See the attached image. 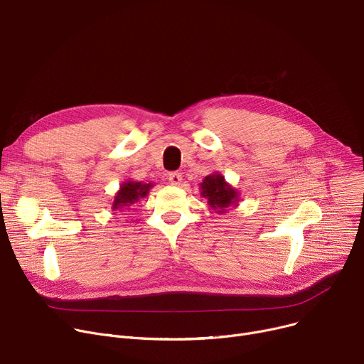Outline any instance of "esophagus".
Masks as SVG:
<instances>
[{"label": "esophagus", "mask_w": 364, "mask_h": 364, "mask_svg": "<svg viewBox=\"0 0 364 364\" xmlns=\"http://www.w3.org/2000/svg\"><path fill=\"white\" fill-rule=\"evenodd\" d=\"M168 180L169 183H171L173 186H180L181 181H183V177L180 173H169L168 174Z\"/></svg>", "instance_id": "esophagus-1"}]
</instances>
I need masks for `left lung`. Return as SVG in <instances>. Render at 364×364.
<instances>
[{
    "label": "left lung",
    "mask_w": 364,
    "mask_h": 364,
    "mask_svg": "<svg viewBox=\"0 0 364 364\" xmlns=\"http://www.w3.org/2000/svg\"><path fill=\"white\" fill-rule=\"evenodd\" d=\"M200 186V195L208 200V205L212 210L218 213H225L230 206H238L240 193L230 183L225 181V177L221 173H213L203 178Z\"/></svg>",
    "instance_id": "obj_1"
}]
</instances>
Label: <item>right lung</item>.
<instances>
[{
	"instance_id": "obj_1",
	"label": "right lung",
	"mask_w": 364,
	"mask_h": 364,
	"mask_svg": "<svg viewBox=\"0 0 364 364\" xmlns=\"http://www.w3.org/2000/svg\"><path fill=\"white\" fill-rule=\"evenodd\" d=\"M152 187L154 183H141L134 180H127L124 183H121L112 200V210L130 209V206H133L136 202L146 198Z\"/></svg>"
}]
</instances>
